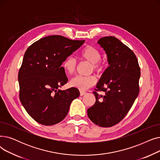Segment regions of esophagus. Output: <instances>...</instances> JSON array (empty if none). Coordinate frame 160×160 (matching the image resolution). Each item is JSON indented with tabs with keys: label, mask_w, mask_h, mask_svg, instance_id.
I'll return each instance as SVG.
<instances>
[{
	"label": "esophagus",
	"mask_w": 160,
	"mask_h": 160,
	"mask_svg": "<svg viewBox=\"0 0 160 160\" xmlns=\"http://www.w3.org/2000/svg\"><path fill=\"white\" fill-rule=\"evenodd\" d=\"M84 94H86V92H85V91H80V96H82V95H83Z\"/></svg>",
	"instance_id": "obj_1"
}]
</instances>
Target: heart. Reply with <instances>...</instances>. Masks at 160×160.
I'll return each mask as SVG.
<instances>
[{"label": "heart", "instance_id": "heart-1", "mask_svg": "<svg viewBox=\"0 0 160 160\" xmlns=\"http://www.w3.org/2000/svg\"><path fill=\"white\" fill-rule=\"evenodd\" d=\"M81 57L91 63L92 69L97 72L102 71L104 68V63L100 60L101 54L99 50L93 46L88 45L81 52ZM77 62L72 57L67 58L63 62V67L65 71L69 74H73L77 69ZM95 76L91 75L88 77L77 76L72 78L70 81V85L72 87L77 88L81 91H84L93 86L96 83Z\"/></svg>", "mask_w": 160, "mask_h": 160}]
</instances>
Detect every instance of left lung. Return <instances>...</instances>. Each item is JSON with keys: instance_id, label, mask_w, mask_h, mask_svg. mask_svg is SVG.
Here are the masks:
<instances>
[{"instance_id": "obj_1", "label": "left lung", "mask_w": 160, "mask_h": 160, "mask_svg": "<svg viewBox=\"0 0 160 160\" xmlns=\"http://www.w3.org/2000/svg\"><path fill=\"white\" fill-rule=\"evenodd\" d=\"M106 54L109 67L97 83L96 101L88 110L90 120L101 127L119 123L130 110L139 91L140 67L132 50L117 38L108 36L98 41Z\"/></svg>"}]
</instances>
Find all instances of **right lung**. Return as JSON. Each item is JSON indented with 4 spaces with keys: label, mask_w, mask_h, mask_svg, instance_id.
Returning a JSON list of instances; mask_svg holds the SVG:
<instances>
[{
    "label": "right lung",
    "mask_w": 160,
    "mask_h": 160,
    "mask_svg": "<svg viewBox=\"0 0 160 160\" xmlns=\"http://www.w3.org/2000/svg\"><path fill=\"white\" fill-rule=\"evenodd\" d=\"M84 41L50 36L33 43L25 52L18 74L19 98L38 123L51 126L61 122L72 100L80 96L77 88H58L68 82L62 64Z\"/></svg>",
    "instance_id": "right-lung-1"
}]
</instances>
